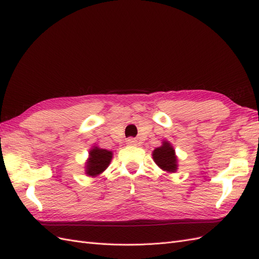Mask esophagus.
Listing matches in <instances>:
<instances>
[{"mask_svg":"<svg viewBox=\"0 0 259 259\" xmlns=\"http://www.w3.org/2000/svg\"><path fill=\"white\" fill-rule=\"evenodd\" d=\"M126 144H127L128 146H134V145H136V141L134 138H128V140L126 141Z\"/></svg>","mask_w":259,"mask_h":259,"instance_id":"obj_1","label":"esophagus"}]
</instances>
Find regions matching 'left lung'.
<instances>
[{"label": "left lung", "instance_id": "8db88e82", "mask_svg": "<svg viewBox=\"0 0 259 259\" xmlns=\"http://www.w3.org/2000/svg\"><path fill=\"white\" fill-rule=\"evenodd\" d=\"M153 159L160 169L166 172H176L178 169V157L175 148L168 141H162L161 146L153 151Z\"/></svg>", "mask_w": 259, "mask_h": 259}]
</instances>
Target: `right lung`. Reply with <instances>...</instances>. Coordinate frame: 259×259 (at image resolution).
<instances>
[{"instance_id": "right-lung-1", "label": "right lung", "mask_w": 259, "mask_h": 259, "mask_svg": "<svg viewBox=\"0 0 259 259\" xmlns=\"http://www.w3.org/2000/svg\"><path fill=\"white\" fill-rule=\"evenodd\" d=\"M113 158V151L99 146H93L89 151V158L85 161V175L89 177H97L109 167Z\"/></svg>"}]
</instances>
